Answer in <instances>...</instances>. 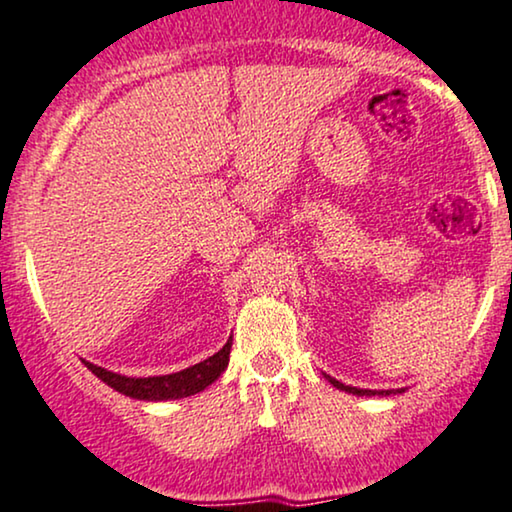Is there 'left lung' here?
Masks as SVG:
<instances>
[{"label":"left lung","mask_w":512,"mask_h":512,"mask_svg":"<svg viewBox=\"0 0 512 512\" xmlns=\"http://www.w3.org/2000/svg\"><path fill=\"white\" fill-rule=\"evenodd\" d=\"M327 377V382L332 384V387H337V389H342V391H349V394H356V396H389V394H396V391H401L403 389H382V391H375V389H358V387H349V384H342L339 380H334V377H330V375H325Z\"/></svg>","instance_id":"obj_1"}]
</instances>
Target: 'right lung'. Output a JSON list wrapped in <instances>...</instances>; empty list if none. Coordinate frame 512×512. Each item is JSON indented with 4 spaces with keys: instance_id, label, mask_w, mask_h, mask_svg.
<instances>
[{
    "instance_id": "obj_1",
    "label": "right lung",
    "mask_w": 512,
    "mask_h": 512,
    "mask_svg": "<svg viewBox=\"0 0 512 512\" xmlns=\"http://www.w3.org/2000/svg\"><path fill=\"white\" fill-rule=\"evenodd\" d=\"M230 349H232V339L218 353L208 356L206 361L189 365V368L173 372V375H156V377H128V375H121V372L106 370L102 365H94L90 361H82V363H85L87 370H92L99 380L109 384L111 389L130 396V399L173 401V399H185V396L199 394V391H204L208 384L216 382L225 372L227 363H230Z\"/></svg>"
}]
</instances>
